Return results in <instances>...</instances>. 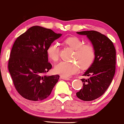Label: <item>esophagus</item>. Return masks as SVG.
<instances>
[{"label": "esophagus", "mask_w": 124, "mask_h": 124, "mask_svg": "<svg viewBox=\"0 0 124 124\" xmlns=\"http://www.w3.org/2000/svg\"><path fill=\"white\" fill-rule=\"evenodd\" d=\"M60 78H61V79H62V80H67V81L70 80V78L64 77H62V76H61V77H60Z\"/></svg>", "instance_id": "esophagus-1"}]
</instances>
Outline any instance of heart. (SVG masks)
<instances>
[{
	"mask_svg": "<svg viewBox=\"0 0 124 124\" xmlns=\"http://www.w3.org/2000/svg\"><path fill=\"white\" fill-rule=\"evenodd\" d=\"M64 43L75 50L74 60L79 64L83 69H86L92 65L95 57V49L91 44H84L83 40L77 37H70L64 40ZM48 58L54 62H57L59 58L60 48L57 43L50 44L47 49ZM77 63L62 62L54 67L55 73L64 77H69L77 73L80 66Z\"/></svg>",
	"mask_w": 124,
	"mask_h": 124,
	"instance_id": "heart-1",
	"label": "heart"
}]
</instances>
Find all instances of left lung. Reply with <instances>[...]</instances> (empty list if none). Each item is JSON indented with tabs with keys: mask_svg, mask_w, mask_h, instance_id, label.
<instances>
[{
	"mask_svg": "<svg viewBox=\"0 0 124 124\" xmlns=\"http://www.w3.org/2000/svg\"><path fill=\"white\" fill-rule=\"evenodd\" d=\"M77 33L87 36L95 49V57L92 65L83 74L89 76V78L81 79L83 87L76 93V95L83 101H93L106 91L113 80L116 50L111 40L99 32L91 30Z\"/></svg>",
	"mask_w": 124,
	"mask_h": 124,
	"instance_id": "8db88e82",
	"label": "left lung"
}]
</instances>
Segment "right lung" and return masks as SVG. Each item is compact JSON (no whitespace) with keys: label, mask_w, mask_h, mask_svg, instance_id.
<instances>
[{"label":"right lung","mask_w":124,"mask_h":124,"mask_svg":"<svg viewBox=\"0 0 124 124\" xmlns=\"http://www.w3.org/2000/svg\"><path fill=\"white\" fill-rule=\"evenodd\" d=\"M62 34L39 26L29 28L18 37L11 50L9 73L17 92L26 99L47 98L59 80L58 75L43 76L52 68L47 49Z\"/></svg>","instance_id":"obj_1"}]
</instances>
